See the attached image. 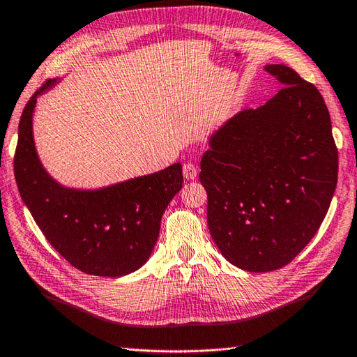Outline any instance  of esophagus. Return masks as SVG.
<instances>
[{
    "label": "esophagus",
    "instance_id": "1",
    "mask_svg": "<svg viewBox=\"0 0 357 357\" xmlns=\"http://www.w3.org/2000/svg\"><path fill=\"white\" fill-rule=\"evenodd\" d=\"M183 174H184V178L187 181L195 179L197 174H198V168L193 165V164H190V162H187V164L183 165Z\"/></svg>",
    "mask_w": 357,
    "mask_h": 357
}]
</instances>
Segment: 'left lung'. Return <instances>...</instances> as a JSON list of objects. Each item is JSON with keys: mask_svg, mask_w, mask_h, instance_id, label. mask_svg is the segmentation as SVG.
I'll use <instances>...</instances> for the list:
<instances>
[{"mask_svg": "<svg viewBox=\"0 0 357 357\" xmlns=\"http://www.w3.org/2000/svg\"><path fill=\"white\" fill-rule=\"evenodd\" d=\"M264 70L283 88L211 135L200 172L211 236L229 263L249 273L283 268L310 243L338 172L323 96L288 66Z\"/></svg>", "mask_w": 357, "mask_h": 357, "instance_id": "1", "label": "left lung"}]
</instances>
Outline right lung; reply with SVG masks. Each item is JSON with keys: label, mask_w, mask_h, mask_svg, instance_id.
<instances>
[{"label": "right lung", "mask_w": 357, "mask_h": 357, "mask_svg": "<svg viewBox=\"0 0 357 357\" xmlns=\"http://www.w3.org/2000/svg\"><path fill=\"white\" fill-rule=\"evenodd\" d=\"M33 94L22 113L14 173L23 203L59 255L84 274L121 277L148 261L168 203L183 189V167L132 178L99 189H74L50 176L38 155L33 114L40 94Z\"/></svg>", "instance_id": "1"}]
</instances>
